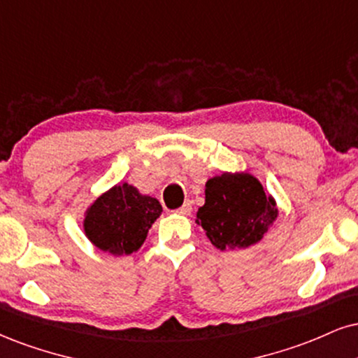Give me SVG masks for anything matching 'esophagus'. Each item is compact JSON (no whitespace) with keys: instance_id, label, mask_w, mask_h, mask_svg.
Listing matches in <instances>:
<instances>
[{"instance_id":"obj_1","label":"esophagus","mask_w":358,"mask_h":358,"mask_svg":"<svg viewBox=\"0 0 358 358\" xmlns=\"http://www.w3.org/2000/svg\"><path fill=\"white\" fill-rule=\"evenodd\" d=\"M176 213L178 215H185V217H188V215L192 213V203L190 201H185V203L180 206L178 210H176Z\"/></svg>"}]
</instances>
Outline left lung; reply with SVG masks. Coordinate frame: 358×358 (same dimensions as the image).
<instances>
[{
  "label": "left lung",
  "instance_id": "8db88e82",
  "mask_svg": "<svg viewBox=\"0 0 358 358\" xmlns=\"http://www.w3.org/2000/svg\"><path fill=\"white\" fill-rule=\"evenodd\" d=\"M278 217L275 198L248 171H225L205 183V205L195 222L215 248H248L264 238Z\"/></svg>",
  "mask_w": 358,
  "mask_h": 358
}]
</instances>
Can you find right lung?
<instances>
[{"instance_id":"add662e5","label":"right lung","mask_w":358,"mask_h":358,"mask_svg":"<svg viewBox=\"0 0 358 358\" xmlns=\"http://www.w3.org/2000/svg\"><path fill=\"white\" fill-rule=\"evenodd\" d=\"M162 212L155 196L143 195L130 183L115 185L86 208L83 231L101 252L115 257L130 255L140 250Z\"/></svg>"}]
</instances>
